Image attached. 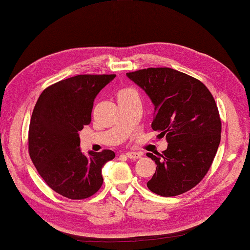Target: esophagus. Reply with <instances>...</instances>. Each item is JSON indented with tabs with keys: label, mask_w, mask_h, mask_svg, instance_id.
Returning <instances> with one entry per match:
<instances>
[{
	"label": "esophagus",
	"mask_w": 250,
	"mask_h": 250,
	"mask_svg": "<svg viewBox=\"0 0 250 250\" xmlns=\"http://www.w3.org/2000/svg\"><path fill=\"white\" fill-rule=\"evenodd\" d=\"M125 155L126 157L133 160H136L142 157V153H140V151H129V153H126Z\"/></svg>",
	"instance_id": "esophagus-1"
}]
</instances>
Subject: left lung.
Here are the masks:
<instances>
[{
	"label": "left lung",
	"mask_w": 250,
	"mask_h": 250,
	"mask_svg": "<svg viewBox=\"0 0 250 250\" xmlns=\"http://www.w3.org/2000/svg\"><path fill=\"white\" fill-rule=\"evenodd\" d=\"M126 77L150 99L151 128L168 143L163 154H146L157 165L147 188L165 197L188 192L208 172L221 140L211 93L199 80L171 68H147Z\"/></svg>",
	"instance_id": "1"
}]
</instances>
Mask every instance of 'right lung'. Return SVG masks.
<instances>
[{"mask_svg":"<svg viewBox=\"0 0 250 250\" xmlns=\"http://www.w3.org/2000/svg\"><path fill=\"white\" fill-rule=\"evenodd\" d=\"M115 75H80L44 90L31 116L29 154L39 174L56 193L70 199L92 196L103 184L102 169L115 158L80 148L79 131L91 122L95 97Z\"/></svg>","mask_w":250,"mask_h":250,"instance_id":"right-lung-1","label":"right lung"}]
</instances>
